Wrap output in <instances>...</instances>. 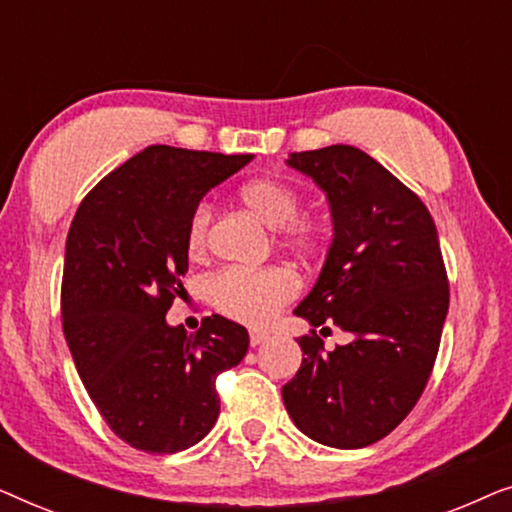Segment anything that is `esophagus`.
<instances>
[{"mask_svg": "<svg viewBox=\"0 0 512 512\" xmlns=\"http://www.w3.org/2000/svg\"><path fill=\"white\" fill-rule=\"evenodd\" d=\"M268 338H270V335L265 333V331H251V333H249V342H251V347L261 345V342H265Z\"/></svg>", "mask_w": 512, "mask_h": 512, "instance_id": "esophagus-1", "label": "esophagus"}]
</instances>
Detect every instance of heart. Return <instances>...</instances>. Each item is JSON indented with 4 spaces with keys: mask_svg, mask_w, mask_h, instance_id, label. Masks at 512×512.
I'll use <instances>...</instances> for the list:
<instances>
[{
    "mask_svg": "<svg viewBox=\"0 0 512 512\" xmlns=\"http://www.w3.org/2000/svg\"><path fill=\"white\" fill-rule=\"evenodd\" d=\"M240 202L265 226L275 230V240L300 258L319 256L326 247V226L312 214H298L303 207L300 193L284 181L261 177L240 188ZM212 207L198 205L186 226V249L191 258H205L212 247ZM300 282L289 268L244 270L226 268L209 282V298L226 317L249 326H265L284 305L298 296Z\"/></svg>",
    "mask_w": 512,
    "mask_h": 512,
    "instance_id": "1",
    "label": "heart"
}]
</instances>
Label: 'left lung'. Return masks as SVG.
Listing matches in <instances>:
<instances>
[{"instance_id":"8db88e82","label":"left lung","mask_w":512,"mask_h":512,"mask_svg":"<svg viewBox=\"0 0 512 512\" xmlns=\"http://www.w3.org/2000/svg\"><path fill=\"white\" fill-rule=\"evenodd\" d=\"M328 195L333 244L324 270L293 314L310 321L296 377L282 387L305 436L356 450L408 417L436 363L450 284L438 230L417 193L356 146L291 153ZM328 325L353 333L326 353Z\"/></svg>"}]
</instances>
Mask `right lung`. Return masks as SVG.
<instances>
[{"label": "right lung", "instance_id": "right-lung-1", "mask_svg": "<svg viewBox=\"0 0 512 512\" xmlns=\"http://www.w3.org/2000/svg\"><path fill=\"white\" fill-rule=\"evenodd\" d=\"M251 158L146 146L81 200L69 226L62 331L95 408L139 452L205 438L221 410L216 377L247 354L235 321L212 314L186 335L165 314L184 291L193 209Z\"/></svg>", "mask_w": 512, "mask_h": 512}]
</instances>
